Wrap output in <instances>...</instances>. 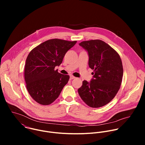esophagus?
Returning a JSON list of instances; mask_svg holds the SVG:
<instances>
[{
    "label": "esophagus",
    "mask_w": 145,
    "mask_h": 145,
    "mask_svg": "<svg viewBox=\"0 0 145 145\" xmlns=\"http://www.w3.org/2000/svg\"><path fill=\"white\" fill-rule=\"evenodd\" d=\"M76 77H74V76H72V75H71V76H70V79L71 80H72V79H74Z\"/></svg>",
    "instance_id": "1"
}]
</instances>
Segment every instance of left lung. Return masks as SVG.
<instances>
[{"label": "left lung", "instance_id": "left-lung-1", "mask_svg": "<svg viewBox=\"0 0 145 145\" xmlns=\"http://www.w3.org/2000/svg\"><path fill=\"white\" fill-rule=\"evenodd\" d=\"M79 45L88 52V65L93 76L90 82L82 81L78 94L88 106L103 107L120 89L123 74L121 58L116 51L100 39L82 41Z\"/></svg>", "mask_w": 145, "mask_h": 145}]
</instances>
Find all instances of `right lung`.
Segmentation results:
<instances>
[{"instance_id": "obj_1", "label": "right lung", "mask_w": 145, "mask_h": 145, "mask_svg": "<svg viewBox=\"0 0 145 145\" xmlns=\"http://www.w3.org/2000/svg\"><path fill=\"white\" fill-rule=\"evenodd\" d=\"M77 42L60 39L45 41L29 54L25 67V80L31 97L41 105H49L68 83L69 75L54 70L66 53Z\"/></svg>"}]
</instances>
